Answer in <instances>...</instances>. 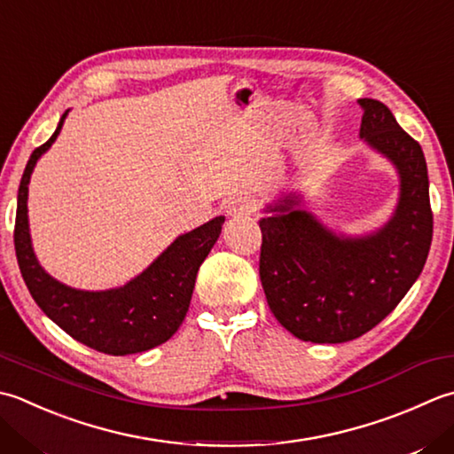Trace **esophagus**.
Returning a JSON list of instances; mask_svg holds the SVG:
<instances>
[{
  "instance_id": "34e87169",
  "label": "esophagus",
  "mask_w": 454,
  "mask_h": 454,
  "mask_svg": "<svg viewBox=\"0 0 454 454\" xmlns=\"http://www.w3.org/2000/svg\"><path fill=\"white\" fill-rule=\"evenodd\" d=\"M255 210H257V200L254 197H238L228 204V215L234 218L254 215Z\"/></svg>"
}]
</instances>
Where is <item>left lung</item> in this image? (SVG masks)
Instances as JSON below:
<instances>
[{
	"instance_id": "1",
	"label": "left lung",
	"mask_w": 454,
	"mask_h": 454,
	"mask_svg": "<svg viewBox=\"0 0 454 454\" xmlns=\"http://www.w3.org/2000/svg\"><path fill=\"white\" fill-rule=\"evenodd\" d=\"M360 136L402 176L394 218L368 238H339L286 197L260 218V279L275 318L315 344L358 339L392 313L423 271L433 238L427 163L386 104L360 98Z\"/></svg>"
}]
</instances>
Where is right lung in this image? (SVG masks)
I'll return each instance as SVG.
<instances>
[{
	"instance_id": "obj_1",
	"label": "right lung",
	"mask_w": 454,
	"mask_h": 454,
	"mask_svg": "<svg viewBox=\"0 0 454 454\" xmlns=\"http://www.w3.org/2000/svg\"><path fill=\"white\" fill-rule=\"evenodd\" d=\"M65 118L67 112L51 139L31 153L17 192L13 242L23 281L43 313L74 340L112 356L155 348L183 325L199 268L216 244L224 216L176 238L144 273L120 289L90 293L62 286L44 273L33 254L27 222V184L35 163L57 139Z\"/></svg>"
}]
</instances>
